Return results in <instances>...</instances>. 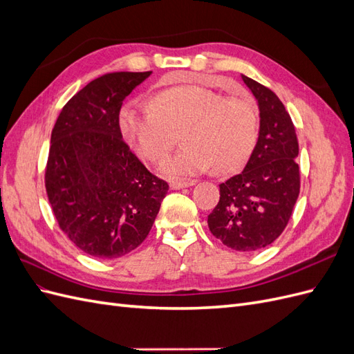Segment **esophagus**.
I'll list each match as a JSON object with an SVG mask.
<instances>
[{
    "instance_id": "obj_1",
    "label": "esophagus",
    "mask_w": 354,
    "mask_h": 354,
    "mask_svg": "<svg viewBox=\"0 0 354 354\" xmlns=\"http://www.w3.org/2000/svg\"><path fill=\"white\" fill-rule=\"evenodd\" d=\"M196 183L195 180H173L169 183V186H171V189H183V187H190V186H194Z\"/></svg>"
}]
</instances>
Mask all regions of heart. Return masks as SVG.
<instances>
[{"label":"heart","instance_id":"heart-1","mask_svg":"<svg viewBox=\"0 0 354 354\" xmlns=\"http://www.w3.org/2000/svg\"><path fill=\"white\" fill-rule=\"evenodd\" d=\"M121 131L134 151L159 162L177 146H185L162 164L171 176H192L214 165L218 173L239 171L251 158L260 136V113L250 99H230L201 85H178L151 103H131L120 118Z\"/></svg>","mask_w":354,"mask_h":354}]
</instances>
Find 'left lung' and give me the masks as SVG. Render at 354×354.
Masks as SVG:
<instances>
[{
    "mask_svg": "<svg viewBox=\"0 0 354 354\" xmlns=\"http://www.w3.org/2000/svg\"><path fill=\"white\" fill-rule=\"evenodd\" d=\"M260 108V136L241 174L220 185L211 233L234 251L261 250L281 236L299 195L298 140L291 116L270 90L242 75Z\"/></svg>",
    "mask_w": 354,
    "mask_h": 354,
    "instance_id": "obj_1",
    "label": "left lung"
}]
</instances>
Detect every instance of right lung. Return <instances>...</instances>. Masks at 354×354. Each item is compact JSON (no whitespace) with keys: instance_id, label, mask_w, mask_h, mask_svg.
Here are the masks:
<instances>
[{"instance_id":"right-lung-1","label":"right lung","mask_w":354,"mask_h":354,"mask_svg":"<svg viewBox=\"0 0 354 354\" xmlns=\"http://www.w3.org/2000/svg\"><path fill=\"white\" fill-rule=\"evenodd\" d=\"M152 71L109 72L63 106L51 131L46 190L62 232L85 254L112 260L151 232L168 192L121 133L125 97Z\"/></svg>"}]
</instances>
